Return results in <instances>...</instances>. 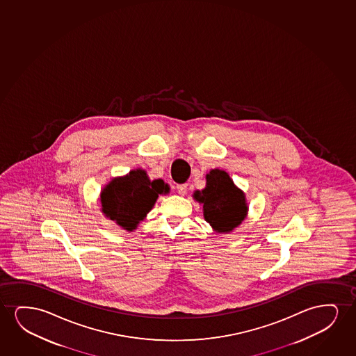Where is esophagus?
Here are the masks:
<instances>
[{
  "label": "esophagus",
  "instance_id": "obj_1",
  "mask_svg": "<svg viewBox=\"0 0 356 356\" xmlns=\"http://www.w3.org/2000/svg\"><path fill=\"white\" fill-rule=\"evenodd\" d=\"M176 190H177V192H179L180 195H185L186 192H187V184L176 186Z\"/></svg>",
  "mask_w": 356,
  "mask_h": 356
}]
</instances>
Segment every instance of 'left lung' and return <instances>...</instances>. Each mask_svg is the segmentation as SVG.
Returning <instances> with one entry per match:
<instances>
[{
  "instance_id": "left-lung-1",
  "label": "left lung",
  "mask_w": 356,
  "mask_h": 356,
  "mask_svg": "<svg viewBox=\"0 0 356 356\" xmlns=\"http://www.w3.org/2000/svg\"><path fill=\"white\" fill-rule=\"evenodd\" d=\"M193 197L203 204L204 219L216 232L232 231L247 215L243 192L234 185L225 171H210L204 190L195 191Z\"/></svg>"
}]
</instances>
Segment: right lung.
<instances>
[{
    "label": "right lung",
    "instance_id": "obj_1",
    "mask_svg": "<svg viewBox=\"0 0 356 356\" xmlns=\"http://www.w3.org/2000/svg\"><path fill=\"white\" fill-rule=\"evenodd\" d=\"M169 192L163 180L151 181L145 170H132L129 175L111 181L101 193L102 211L122 227L136 229L153 208L158 195Z\"/></svg>",
    "mask_w": 356,
    "mask_h": 356
}]
</instances>
